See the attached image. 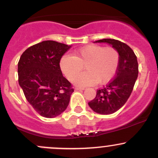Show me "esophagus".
<instances>
[{
    "label": "esophagus",
    "instance_id": "esophagus-1",
    "mask_svg": "<svg viewBox=\"0 0 158 158\" xmlns=\"http://www.w3.org/2000/svg\"><path fill=\"white\" fill-rule=\"evenodd\" d=\"M84 88H80V87H75V90H76V91H80V90H84Z\"/></svg>",
    "mask_w": 158,
    "mask_h": 158
}]
</instances>
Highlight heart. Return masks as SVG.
I'll return each instance as SVG.
<instances>
[{
    "mask_svg": "<svg viewBox=\"0 0 158 158\" xmlns=\"http://www.w3.org/2000/svg\"><path fill=\"white\" fill-rule=\"evenodd\" d=\"M119 64V53L113 47L87 45L71 56L66 54L61 58L60 66L63 74L73 80L83 69L87 71L76 78L74 83L79 86L106 84L113 79Z\"/></svg>",
    "mask_w": 158,
    "mask_h": 158,
    "instance_id": "b5f03b06",
    "label": "heart"
}]
</instances>
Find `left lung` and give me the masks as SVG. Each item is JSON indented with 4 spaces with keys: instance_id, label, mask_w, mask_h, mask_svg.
Returning <instances> with one entry per match:
<instances>
[{
    "instance_id": "8db88e82",
    "label": "left lung",
    "mask_w": 158,
    "mask_h": 158,
    "mask_svg": "<svg viewBox=\"0 0 158 158\" xmlns=\"http://www.w3.org/2000/svg\"><path fill=\"white\" fill-rule=\"evenodd\" d=\"M95 43H106L119 53L115 77L106 86L97 90L95 98L89 102V107L95 112L110 114L120 109L131 95L138 78V60L131 47L117 40L102 39Z\"/></svg>"
}]
</instances>
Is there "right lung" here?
<instances>
[{"label": "right lung", "instance_id": "right-lung-1", "mask_svg": "<svg viewBox=\"0 0 158 158\" xmlns=\"http://www.w3.org/2000/svg\"><path fill=\"white\" fill-rule=\"evenodd\" d=\"M71 46L46 40L27 49L18 62V82L36 112L45 118L60 115L74 92L63 76L60 62Z\"/></svg>", "mask_w": 158, "mask_h": 158}]
</instances>
